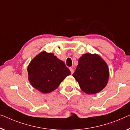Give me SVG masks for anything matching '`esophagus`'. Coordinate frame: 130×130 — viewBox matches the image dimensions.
Segmentation results:
<instances>
[{
  "label": "esophagus",
  "instance_id": "esophagus-1",
  "mask_svg": "<svg viewBox=\"0 0 130 130\" xmlns=\"http://www.w3.org/2000/svg\"><path fill=\"white\" fill-rule=\"evenodd\" d=\"M69 69H70L71 74H73V73H74V69H73V68L72 67L69 68Z\"/></svg>",
  "mask_w": 130,
  "mask_h": 130
}]
</instances>
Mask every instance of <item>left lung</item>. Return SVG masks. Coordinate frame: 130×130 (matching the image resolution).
<instances>
[{"label": "left lung", "instance_id": "1", "mask_svg": "<svg viewBox=\"0 0 130 130\" xmlns=\"http://www.w3.org/2000/svg\"><path fill=\"white\" fill-rule=\"evenodd\" d=\"M73 76L84 92L94 94L100 92L107 85L109 70L107 63L100 56L85 54L79 58Z\"/></svg>", "mask_w": 130, "mask_h": 130}]
</instances>
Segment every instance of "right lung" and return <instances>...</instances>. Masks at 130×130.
Wrapping results in <instances>:
<instances>
[{"label":"right lung","mask_w":130,"mask_h":130,"mask_svg":"<svg viewBox=\"0 0 130 130\" xmlns=\"http://www.w3.org/2000/svg\"><path fill=\"white\" fill-rule=\"evenodd\" d=\"M29 81L34 88L43 93H49L58 87L71 74L65 63L52 53L42 52L28 67Z\"/></svg>","instance_id":"obj_1"}]
</instances>
